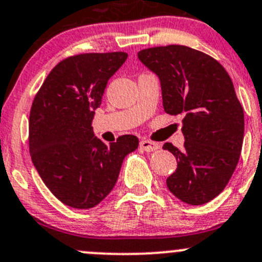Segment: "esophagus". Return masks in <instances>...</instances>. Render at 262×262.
Instances as JSON below:
<instances>
[{
    "mask_svg": "<svg viewBox=\"0 0 262 262\" xmlns=\"http://www.w3.org/2000/svg\"><path fill=\"white\" fill-rule=\"evenodd\" d=\"M139 147L142 148L143 151H146V152H152V151H156L160 148V145L156 142H151V141H141L139 142Z\"/></svg>",
    "mask_w": 262,
    "mask_h": 262,
    "instance_id": "esophagus-1",
    "label": "esophagus"
}]
</instances>
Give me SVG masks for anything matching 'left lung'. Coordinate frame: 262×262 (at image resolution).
Segmentation results:
<instances>
[{
    "label": "left lung",
    "instance_id": "obj_1",
    "mask_svg": "<svg viewBox=\"0 0 262 262\" xmlns=\"http://www.w3.org/2000/svg\"><path fill=\"white\" fill-rule=\"evenodd\" d=\"M138 59L160 80L163 107L183 114V150L163 148L177 160L169 191L191 205L211 202L226 187L241 156L244 112L229 73L207 54L182 45L141 50Z\"/></svg>",
    "mask_w": 262,
    "mask_h": 262
}]
</instances>
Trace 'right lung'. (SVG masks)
Wrapping results in <instances>:
<instances>
[{
    "mask_svg": "<svg viewBox=\"0 0 262 262\" xmlns=\"http://www.w3.org/2000/svg\"><path fill=\"white\" fill-rule=\"evenodd\" d=\"M123 51L79 54L58 63L36 94L29 114V152L48 189L63 204L93 208L114 189L138 138L125 134L104 145L93 132L95 110Z\"/></svg>",
    "mask_w": 262,
    "mask_h": 262,
    "instance_id": "1",
    "label": "right lung"
}]
</instances>
